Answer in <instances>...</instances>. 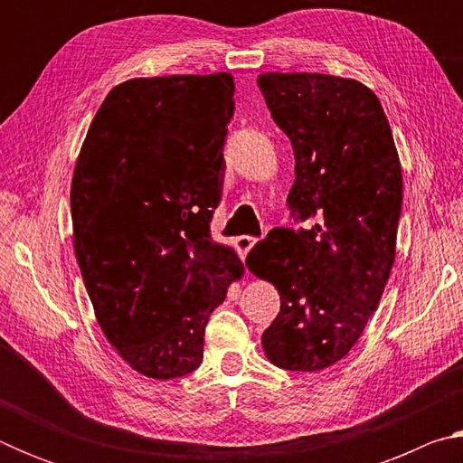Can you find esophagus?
Instances as JSON below:
<instances>
[{
  "instance_id": "34e87169",
  "label": "esophagus",
  "mask_w": 463,
  "mask_h": 463,
  "mask_svg": "<svg viewBox=\"0 0 463 463\" xmlns=\"http://www.w3.org/2000/svg\"><path fill=\"white\" fill-rule=\"evenodd\" d=\"M237 249H239V253H241V257H245L250 249L255 247V242H257V239L255 237H249V234H242V237H237Z\"/></svg>"
}]
</instances>
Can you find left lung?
Segmentation results:
<instances>
[{"label":"left lung","instance_id":"8db88e82","mask_svg":"<svg viewBox=\"0 0 463 463\" xmlns=\"http://www.w3.org/2000/svg\"><path fill=\"white\" fill-rule=\"evenodd\" d=\"M294 148L288 194L298 231L273 229L247 268L281 307L261 345L273 365L318 372L349 354L378 308L396 255L402 169L375 93L323 73L257 77Z\"/></svg>","mask_w":463,"mask_h":463}]
</instances>
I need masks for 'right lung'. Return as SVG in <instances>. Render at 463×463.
<instances>
[{
	"label": "right lung",
	"instance_id": "obj_1",
	"mask_svg": "<svg viewBox=\"0 0 463 463\" xmlns=\"http://www.w3.org/2000/svg\"><path fill=\"white\" fill-rule=\"evenodd\" d=\"M232 96L229 73L116 85L73 171L83 284L106 339L146 378H182L202 364L208 318L245 271L210 237Z\"/></svg>",
	"mask_w": 463,
	"mask_h": 463
}]
</instances>
